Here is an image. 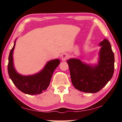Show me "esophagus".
<instances>
[{"mask_svg": "<svg viewBox=\"0 0 122 122\" xmlns=\"http://www.w3.org/2000/svg\"><path fill=\"white\" fill-rule=\"evenodd\" d=\"M69 57V55L67 53H64L62 55V60L63 61H66Z\"/></svg>", "mask_w": 122, "mask_h": 122, "instance_id": "1", "label": "esophagus"}]
</instances>
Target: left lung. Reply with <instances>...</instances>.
<instances>
[{
    "instance_id": "1",
    "label": "left lung",
    "mask_w": 122,
    "mask_h": 122,
    "mask_svg": "<svg viewBox=\"0 0 122 122\" xmlns=\"http://www.w3.org/2000/svg\"><path fill=\"white\" fill-rule=\"evenodd\" d=\"M98 65H89L77 59L67 60L71 83L76 89L84 92L95 93L108 83L114 72V54L110 43L104 39L99 44Z\"/></svg>"
}]
</instances>
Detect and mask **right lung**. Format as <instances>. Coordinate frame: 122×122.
<instances>
[{"label": "right lung", "mask_w": 122, "mask_h": 122, "mask_svg": "<svg viewBox=\"0 0 122 122\" xmlns=\"http://www.w3.org/2000/svg\"><path fill=\"white\" fill-rule=\"evenodd\" d=\"M15 45V41L9 56L7 69L10 78L16 87L25 94L38 95L42 93L48 87L53 72L60 61L59 59L52 60L48 61L39 73L32 75H21L16 71L13 66V53Z\"/></svg>", "instance_id": "1"}]
</instances>
